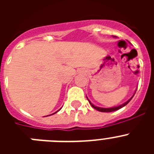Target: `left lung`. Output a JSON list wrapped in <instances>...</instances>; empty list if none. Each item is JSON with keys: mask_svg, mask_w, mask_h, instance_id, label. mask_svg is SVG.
Here are the masks:
<instances>
[{"mask_svg": "<svg viewBox=\"0 0 154 154\" xmlns=\"http://www.w3.org/2000/svg\"><path fill=\"white\" fill-rule=\"evenodd\" d=\"M133 97H132V98H133ZM132 98H130V99H129V100H128L127 102H126V103H125L122 104V105H121V106H116V107H112V108H100V107L95 106L94 105H92V103H91V102L89 101V99H88V100H89V103H90V104L92 105V106L93 107L94 109H96V110H98V111H100V112H113V111H116V110H118V109H119L123 108V106H126V104H128V103H129V102H130V100H131Z\"/></svg>", "mask_w": 154, "mask_h": 154, "instance_id": "8db88e82", "label": "left lung"}]
</instances>
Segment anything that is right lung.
<instances>
[{
	"mask_svg": "<svg viewBox=\"0 0 154 154\" xmlns=\"http://www.w3.org/2000/svg\"><path fill=\"white\" fill-rule=\"evenodd\" d=\"M58 111H57V112H58ZM55 112V113H56V112ZM53 114H54V113H53Z\"/></svg>",
	"mask_w": 154,
	"mask_h": 154,
	"instance_id": "obj_1",
	"label": "right lung"
}]
</instances>
